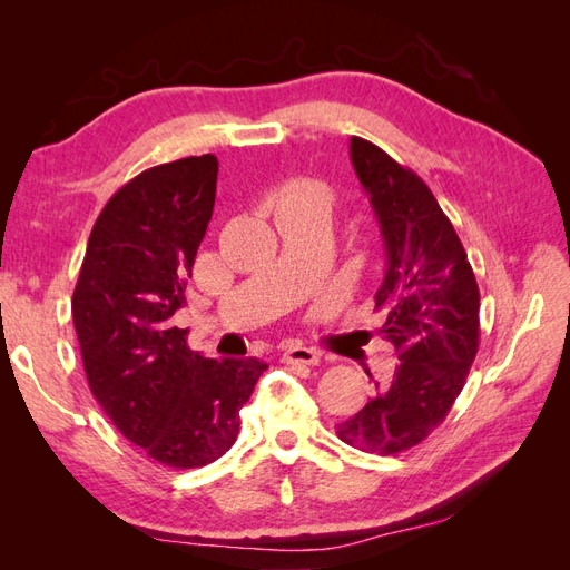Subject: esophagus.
I'll list each match as a JSON object with an SVG mask.
<instances>
[{
  "label": "esophagus",
  "instance_id": "obj_1",
  "mask_svg": "<svg viewBox=\"0 0 570 570\" xmlns=\"http://www.w3.org/2000/svg\"><path fill=\"white\" fill-rule=\"evenodd\" d=\"M321 361V352L304 344H285L283 347V364L289 366H316Z\"/></svg>",
  "mask_w": 570,
  "mask_h": 570
}]
</instances>
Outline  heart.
<instances>
[{"label":"heart","mask_w":570,"mask_h":570,"mask_svg":"<svg viewBox=\"0 0 570 570\" xmlns=\"http://www.w3.org/2000/svg\"><path fill=\"white\" fill-rule=\"evenodd\" d=\"M337 193L323 180H289L275 195V216L295 220H323L331 226Z\"/></svg>","instance_id":"obj_1"}]
</instances>
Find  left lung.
<instances>
[{
	"label": "left lung",
	"instance_id": "left-lung-1",
	"mask_svg": "<svg viewBox=\"0 0 570 570\" xmlns=\"http://www.w3.org/2000/svg\"><path fill=\"white\" fill-rule=\"evenodd\" d=\"M350 157L381 223L387 271L375 312L385 314L381 333L400 366L335 433L361 452L390 456L423 442L461 394L478 354L480 292L430 187L364 137H352Z\"/></svg>",
	"mask_w": 570,
	"mask_h": 570
}]
</instances>
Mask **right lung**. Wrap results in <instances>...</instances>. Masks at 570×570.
I'll return each mask as SVG.
<instances>
[{
    "label": "right lung",
    "mask_w": 570,
    "mask_h": 570,
    "mask_svg": "<svg viewBox=\"0 0 570 570\" xmlns=\"http://www.w3.org/2000/svg\"><path fill=\"white\" fill-rule=\"evenodd\" d=\"M218 159L142 170L101 209L73 289V325L90 390L111 423L168 469L226 454L239 409L268 366L206 358L174 325L209 226Z\"/></svg>",
    "instance_id": "obj_1"
}]
</instances>
